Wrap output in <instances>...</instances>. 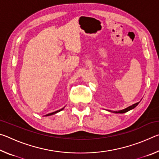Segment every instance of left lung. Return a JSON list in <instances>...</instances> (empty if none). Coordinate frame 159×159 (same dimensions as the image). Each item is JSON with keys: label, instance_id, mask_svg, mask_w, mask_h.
<instances>
[{"label": "left lung", "instance_id": "left-lung-1", "mask_svg": "<svg viewBox=\"0 0 159 159\" xmlns=\"http://www.w3.org/2000/svg\"><path fill=\"white\" fill-rule=\"evenodd\" d=\"M139 103V102H137V103H135V104H133V105H131V106H130V107H127V108H125V109H123V110H119V111H111V112H113V113H116V114H123V113H125V112H128V111H130V110H131V109H133L134 107H136L138 105V104Z\"/></svg>", "mask_w": 159, "mask_h": 159}]
</instances>
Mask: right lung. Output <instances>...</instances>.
Instances as JSON below:
<instances>
[{
	"instance_id": "add662e5",
	"label": "right lung",
	"mask_w": 159,
	"mask_h": 159,
	"mask_svg": "<svg viewBox=\"0 0 159 159\" xmlns=\"http://www.w3.org/2000/svg\"><path fill=\"white\" fill-rule=\"evenodd\" d=\"M63 109H64V108L61 109H60V110H57V111H54V112H52V113H50V114H47V115H45V116H51V115H53V114H56V113H58V112H60V111H61V110H63Z\"/></svg>"
}]
</instances>
